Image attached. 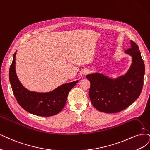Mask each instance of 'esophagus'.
I'll return each mask as SVG.
<instances>
[{
    "mask_svg": "<svg viewBox=\"0 0 150 150\" xmlns=\"http://www.w3.org/2000/svg\"><path fill=\"white\" fill-rule=\"evenodd\" d=\"M90 73V70H85L83 71V75H86Z\"/></svg>",
    "mask_w": 150,
    "mask_h": 150,
    "instance_id": "esophagus-1",
    "label": "esophagus"
}]
</instances>
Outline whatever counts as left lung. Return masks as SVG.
Returning <instances> with one entry per match:
<instances>
[{"mask_svg":"<svg viewBox=\"0 0 150 150\" xmlns=\"http://www.w3.org/2000/svg\"><path fill=\"white\" fill-rule=\"evenodd\" d=\"M131 47L125 52L131 55L132 63L127 73L117 79H110L102 74L86 75L90 81L89 96L93 106L105 113L122 110L139 97L143 85L145 64L137 44L130 41Z\"/></svg>","mask_w":150,"mask_h":150,"instance_id":"1","label":"left lung"}]
</instances>
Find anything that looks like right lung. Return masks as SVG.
Listing matches in <instances>:
<instances>
[{"label": "right lung", "instance_id": "1", "mask_svg": "<svg viewBox=\"0 0 150 150\" xmlns=\"http://www.w3.org/2000/svg\"><path fill=\"white\" fill-rule=\"evenodd\" d=\"M15 52L9 70V80L13 95L20 106L31 114L49 117L59 113L65 106L69 91L78 80L59 86L47 93H38L27 90L21 85L15 71Z\"/></svg>", "mask_w": 150, "mask_h": 150}]
</instances>
